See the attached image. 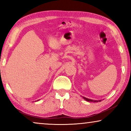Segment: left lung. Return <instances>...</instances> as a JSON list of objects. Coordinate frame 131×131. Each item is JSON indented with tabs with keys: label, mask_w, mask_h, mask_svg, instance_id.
<instances>
[{
	"label": "left lung",
	"mask_w": 131,
	"mask_h": 131,
	"mask_svg": "<svg viewBox=\"0 0 131 131\" xmlns=\"http://www.w3.org/2000/svg\"><path fill=\"white\" fill-rule=\"evenodd\" d=\"M84 99H85L86 101H89V102H94V103H97L98 101H101V100H99V101H96V100H91V99H88V98H85L83 97Z\"/></svg>",
	"instance_id": "obj_1"
}]
</instances>
